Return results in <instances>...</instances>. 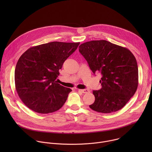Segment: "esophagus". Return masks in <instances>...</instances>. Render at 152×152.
<instances>
[{"instance_id": "esophagus-1", "label": "esophagus", "mask_w": 152, "mask_h": 152, "mask_svg": "<svg viewBox=\"0 0 152 152\" xmlns=\"http://www.w3.org/2000/svg\"><path fill=\"white\" fill-rule=\"evenodd\" d=\"M79 91H80L81 93H89L90 92V90H87V89H83V90H78Z\"/></svg>"}]
</instances>
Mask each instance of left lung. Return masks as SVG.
I'll use <instances>...</instances> for the list:
<instances>
[{
    "instance_id": "8db88e82",
    "label": "left lung",
    "mask_w": 152,
    "mask_h": 152,
    "mask_svg": "<svg viewBox=\"0 0 152 152\" xmlns=\"http://www.w3.org/2000/svg\"><path fill=\"white\" fill-rule=\"evenodd\" d=\"M79 48L93 73L102 76V88L93 91L95 101L90 107L106 114L121 110L138 88V65L133 53L106 40L86 42Z\"/></svg>"
}]
</instances>
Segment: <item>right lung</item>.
<instances>
[{
  "mask_svg": "<svg viewBox=\"0 0 152 152\" xmlns=\"http://www.w3.org/2000/svg\"><path fill=\"white\" fill-rule=\"evenodd\" d=\"M80 42H50L32 47L18 60L15 73L17 94L30 110L40 114L58 111L72 91L58 83L63 63Z\"/></svg>",
  "mask_w": 152,
  "mask_h": 152,
  "instance_id": "right-lung-1",
  "label": "right lung"
}]
</instances>
